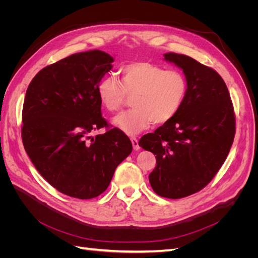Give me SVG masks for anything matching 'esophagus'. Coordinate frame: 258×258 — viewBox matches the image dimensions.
I'll use <instances>...</instances> for the list:
<instances>
[{
	"mask_svg": "<svg viewBox=\"0 0 258 258\" xmlns=\"http://www.w3.org/2000/svg\"><path fill=\"white\" fill-rule=\"evenodd\" d=\"M130 140H131L132 146H134V150H136V151L140 150V146H139V141H138V139H137V138H131Z\"/></svg>",
	"mask_w": 258,
	"mask_h": 258,
	"instance_id": "1",
	"label": "esophagus"
}]
</instances>
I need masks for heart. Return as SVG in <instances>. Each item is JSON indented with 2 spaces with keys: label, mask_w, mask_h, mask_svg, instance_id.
Listing matches in <instances>:
<instances>
[{
  "label": "heart",
  "mask_w": 258,
  "mask_h": 258,
  "mask_svg": "<svg viewBox=\"0 0 258 258\" xmlns=\"http://www.w3.org/2000/svg\"><path fill=\"white\" fill-rule=\"evenodd\" d=\"M121 82L105 76L97 93L105 110L119 111L127 96H134V108L116 116L113 123L128 136L141 134L153 123L170 121L181 110L188 90L186 76L151 62H132L120 69Z\"/></svg>",
  "instance_id": "heart-1"
}]
</instances>
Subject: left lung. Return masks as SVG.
Masks as SVG:
<instances>
[{
  "label": "left lung",
  "mask_w": 258,
  "mask_h": 258,
  "mask_svg": "<svg viewBox=\"0 0 258 258\" xmlns=\"http://www.w3.org/2000/svg\"><path fill=\"white\" fill-rule=\"evenodd\" d=\"M165 60L183 70L187 96L173 118L143 136L139 145L156 155L148 176L154 191L179 199L201 190L221 169L235 138L236 117L227 86L213 69L175 52L165 53Z\"/></svg>",
  "instance_id": "left-lung-1"
}]
</instances>
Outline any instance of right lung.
<instances>
[{
	"mask_svg": "<svg viewBox=\"0 0 258 258\" xmlns=\"http://www.w3.org/2000/svg\"><path fill=\"white\" fill-rule=\"evenodd\" d=\"M113 61L98 49L71 54L42 69L26 92L23 146L40 174L70 197H98L132 152L129 138L101 115L97 86ZM104 126V134L90 136Z\"/></svg>",
	"mask_w": 258,
	"mask_h": 258,
	"instance_id": "obj_1",
	"label": "right lung"
}]
</instances>
